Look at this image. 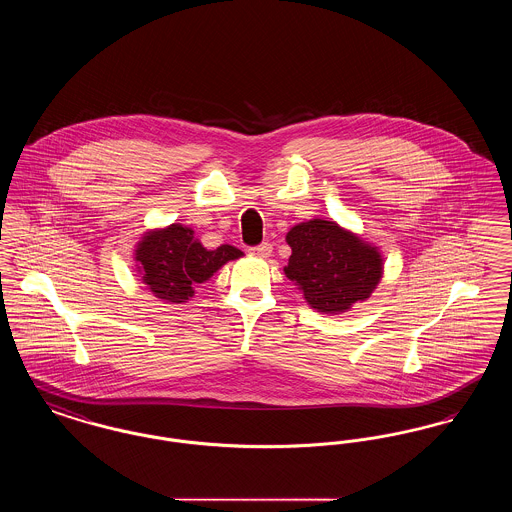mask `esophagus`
Returning <instances> with one entry per match:
<instances>
[{
	"mask_svg": "<svg viewBox=\"0 0 512 512\" xmlns=\"http://www.w3.org/2000/svg\"><path fill=\"white\" fill-rule=\"evenodd\" d=\"M249 253H251V255H255V257H259V259H267L268 255L272 253V245L265 242V244L249 247Z\"/></svg>",
	"mask_w": 512,
	"mask_h": 512,
	"instance_id": "obj_1",
	"label": "esophagus"
}]
</instances>
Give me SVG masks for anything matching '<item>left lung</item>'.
I'll return each instance as SVG.
<instances>
[{
  "instance_id": "8db88e82",
  "label": "left lung",
  "mask_w": 512,
  "mask_h": 512,
  "mask_svg": "<svg viewBox=\"0 0 512 512\" xmlns=\"http://www.w3.org/2000/svg\"><path fill=\"white\" fill-rule=\"evenodd\" d=\"M286 242L292 255L284 272L318 313L341 315L349 311L370 297L384 274L378 247L334 220L295 224Z\"/></svg>"
}]
</instances>
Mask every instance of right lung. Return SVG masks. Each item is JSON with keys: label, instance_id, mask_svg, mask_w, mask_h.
Here are the masks:
<instances>
[{"label": "right lung", "instance_id": "obj_1", "mask_svg": "<svg viewBox=\"0 0 512 512\" xmlns=\"http://www.w3.org/2000/svg\"><path fill=\"white\" fill-rule=\"evenodd\" d=\"M244 253L234 245L207 249L182 224L149 230L136 245V263L142 282L155 297L167 303H186L194 288L209 280L222 265Z\"/></svg>", "mask_w": 512, "mask_h": 512}]
</instances>
